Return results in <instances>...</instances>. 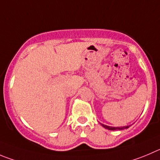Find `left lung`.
I'll return each mask as SVG.
<instances>
[{"label":"left lung","mask_w":160,"mask_h":160,"mask_svg":"<svg viewBox=\"0 0 160 160\" xmlns=\"http://www.w3.org/2000/svg\"><path fill=\"white\" fill-rule=\"evenodd\" d=\"M102 125L105 128V129H109V130H117V129H127V128H129V126H123V127H111V126L105 125H103V124H102Z\"/></svg>","instance_id":"1"}]
</instances>
